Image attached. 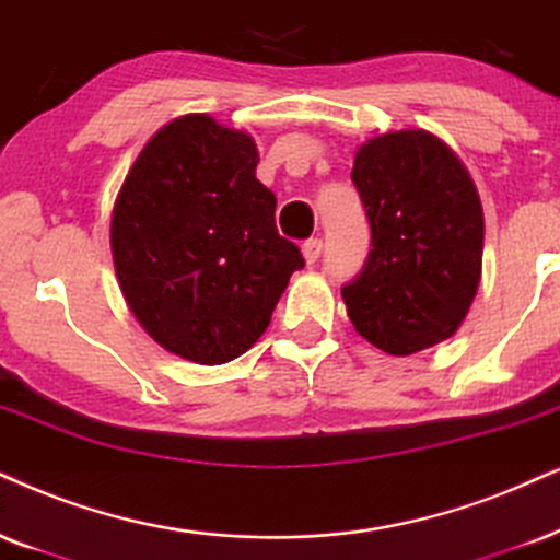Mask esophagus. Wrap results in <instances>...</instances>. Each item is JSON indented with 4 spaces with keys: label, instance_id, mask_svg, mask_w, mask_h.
Here are the masks:
<instances>
[{
    "label": "esophagus",
    "instance_id": "esophagus-1",
    "mask_svg": "<svg viewBox=\"0 0 560 560\" xmlns=\"http://www.w3.org/2000/svg\"><path fill=\"white\" fill-rule=\"evenodd\" d=\"M302 253H304V260H307V264H315V260L320 258V253H323V240L320 237L307 240V243L302 245Z\"/></svg>",
    "mask_w": 560,
    "mask_h": 560
}]
</instances>
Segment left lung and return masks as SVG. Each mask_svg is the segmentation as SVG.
<instances>
[{
  "label": "left lung",
  "mask_w": 560,
  "mask_h": 560,
  "mask_svg": "<svg viewBox=\"0 0 560 560\" xmlns=\"http://www.w3.org/2000/svg\"><path fill=\"white\" fill-rule=\"evenodd\" d=\"M351 180L372 230L362 271L341 287L353 328L395 357L450 338L483 258V209L468 170L442 139L398 131L366 141Z\"/></svg>",
  "instance_id": "8db88e82"
}]
</instances>
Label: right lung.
Returning <instances> with one entry per match:
<instances>
[{"instance_id":"1","label":"right lung","mask_w":560,"mask_h":560,"mask_svg":"<svg viewBox=\"0 0 560 560\" xmlns=\"http://www.w3.org/2000/svg\"><path fill=\"white\" fill-rule=\"evenodd\" d=\"M258 150L211 116H183L141 150L110 219L121 292L150 336L198 364H224L264 336L300 247L276 230Z\"/></svg>"}]
</instances>
